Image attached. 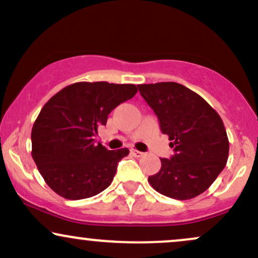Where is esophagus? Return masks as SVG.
Returning a JSON list of instances; mask_svg holds the SVG:
<instances>
[{"instance_id":"34e87169","label":"esophagus","mask_w":258,"mask_h":258,"mask_svg":"<svg viewBox=\"0 0 258 258\" xmlns=\"http://www.w3.org/2000/svg\"><path fill=\"white\" fill-rule=\"evenodd\" d=\"M131 153H132V155H133V156H136V158H141V156H143V155H144L143 153L139 152V150H136V149H132V150H131Z\"/></svg>"}]
</instances>
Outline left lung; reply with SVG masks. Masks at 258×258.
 I'll return each mask as SVG.
<instances>
[{"instance_id": "1", "label": "left lung", "mask_w": 258, "mask_h": 258, "mask_svg": "<svg viewBox=\"0 0 258 258\" xmlns=\"http://www.w3.org/2000/svg\"><path fill=\"white\" fill-rule=\"evenodd\" d=\"M142 97L159 119L174 154L161 160L150 185L165 197L193 199L206 190L227 164L229 153L223 121L203 97L177 82L139 85Z\"/></svg>"}]
</instances>
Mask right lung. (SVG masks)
I'll return each instance as SVG.
<instances>
[{"label":"right lung","instance_id":"right-lung-1","mask_svg":"<svg viewBox=\"0 0 258 258\" xmlns=\"http://www.w3.org/2000/svg\"><path fill=\"white\" fill-rule=\"evenodd\" d=\"M137 93L136 85L76 82L41 109L31 131V155L53 191L69 200L94 197L110 185L130 150H108L94 137L108 115Z\"/></svg>","mask_w":258,"mask_h":258}]
</instances>
